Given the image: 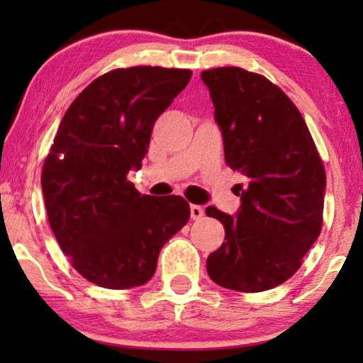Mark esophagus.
<instances>
[{
  "label": "esophagus",
  "mask_w": 363,
  "mask_h": 363,
  "mask_svg": "<svg viewBox=\"0 0 363 363\" xmlns=\"http://www.w3.org/2000/svg\"><path fill=\"white\" fill-rule=\"evenodd\" d=\"M203 216V208L201 206H191V218L192 220H199Z\"/></svg>",
  "instance_id": "obj_1"
}]
</instances>
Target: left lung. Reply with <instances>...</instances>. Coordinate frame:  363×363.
<instances>
[{"label": "left lung", "mask_w": 363, "mask_h": 363, "mask_svg": "<svg viewBox=\"0 0 363 363\" xmlns=\"http://www.w3.org/2000/svg\"><path fill=\"white\" fill-rule=\"evenodd\" d=\"M201 79L216 108L225 162L248 179L237 184L242 203L235 216L206 208L225 228L207 273L227 289H272L298 272L320 233L323 161L299 110L263 75L218 67Z\"/></svg>", "instance_id": "obj_1"}]
</instances>
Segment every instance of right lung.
Listing matches in <instances>:
<instances>
[{
  "mask_svg": "<svg viewBox=\"0 0 363 363\" xmlns=\"http://www.w3.org/2000/svg\"><path fill=\"white\" fill-rule=\"evenodd\" d=\"M186 69H116L95 79L65 111L43 167L50 228L72 267L101 288L150 281L161 248L186 225L179 196H141L152 126L191 80Z\"/></svg>",
  "mask_w": 363,
  "mask_h": 363,
  "instance_id": "right-lung-1",
  "label": "right lung"
}]
</instances>
